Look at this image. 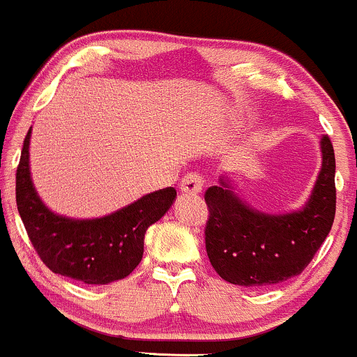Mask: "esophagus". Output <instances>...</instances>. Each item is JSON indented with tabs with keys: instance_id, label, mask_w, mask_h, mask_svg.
<instances>
[{
	"instance_id": "esophagus-1",
	"label": "esophagus",
	"mask_w": 357,
	"mask_h": 357,
	"mask_svg": "<svg viewBox=\"0 0 357 357\" xmlns=\"http://www.w3.org/2000/svg\"><path fill=\"white\" fill-rule=\"evenodd\" d=\"M204 185V178L199 172H189L182 180H180V189L182 192L189 195H195L202 190Z\"/></svg>"
}]
</instances>
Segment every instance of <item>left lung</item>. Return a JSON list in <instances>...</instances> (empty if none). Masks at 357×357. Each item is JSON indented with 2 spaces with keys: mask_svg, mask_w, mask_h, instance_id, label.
I'll return each mask as SVG.
<instances>
[{
  "mask_svg": "<svg viewBox=\"0 0 357 357\" xmlns=\"http://www.w3.org/2000/svg\"><path fill=\"white\" fill-rule=\"evenodd\" d=\"M320 148L322 168L302 211L271 215L251 209L222 178L206 190V251L221 278L241 287L275 285L314 259L335 215V157L327 135Z\"/></svg>",
  "mask_w": 357,
  "mask_h": 357,
  "instance_id": "left-lung-1",
  "label": "left lung"
}]
</instances>
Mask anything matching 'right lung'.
Here are the masks:
<instances>
[{
	"label": "right lung",
	"mask_w": 357,
	"mask_h": 357,
	"mask_svg": "<svg viewBox=\"0 0 357 357\" xmlns=\"http://www.w3.org/2000/svg\"><path fill=\"white\" fill-rule=\"evenodd\" d=\"M23 142L17 168V206L28 238L54 273L87 285H106L126 278L143 258L145 232L174 202V187L151 192L114 214L74 221L54 214L40 200L30 178L28 145Z\"/></svg>",
	"instance_id": "1"
}]
</instances>
